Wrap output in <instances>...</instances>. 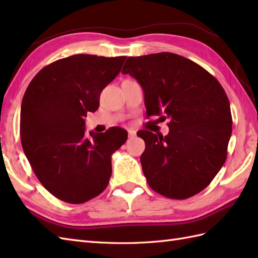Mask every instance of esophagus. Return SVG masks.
<instances>
[{
	"mask_svg": "<svg viewBox=\"0 0 258 258\" xmlns=\"http://www.w3.org/2000/svg\"><path fill=\"white\" fill-rule=\"evenodd\" d=\"M127 133H128V138H134V136L136 135V131L133 128H128Z\"/></svg>",
	"mask_w": 258,
	"mask_h": 258,
	"instance_id": "obj_1",
	"label": "esophagus"
}]
</instances>
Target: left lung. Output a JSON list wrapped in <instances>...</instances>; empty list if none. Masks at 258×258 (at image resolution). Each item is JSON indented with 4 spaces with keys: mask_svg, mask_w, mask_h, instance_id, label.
Segmentation results:
<instances>
[{
    "mask_svg": "<svg viewBox=\"0 0 258 258\" xmlns=\"http://www.w3.org/2000/svg\"><path fill=\"white\" fill-rule=\"evenodd\" d=\"M122 73L141 84L147 116L168 119L166 136L138 133L145 142L141 164L147 183L168 199L199 194L225 163L232 135L231 106L220 82L199 64L168 52L131 56Z\"/></svg>",
    "mask_w": 258,
    "mask_h": 258,
    "instance_id": "8db88e82",
    "label": "left lung"
}]
</instances>
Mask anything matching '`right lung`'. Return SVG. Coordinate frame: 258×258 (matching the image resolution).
<instances>
[{
    "label": "right lung",
    "instance_id": "add662e5",
    "mask_svg": "<svg viewBox=\"0 0 258 258\" xmlns=\"http://www.w3.org/2000/svg\"><path fill=\"white\" fill-rule=\"evenodd\" d=\"M125 59L76 54L43 68L27 86L21 106L22 147L38 180L58 200L82 204L106 188L112 154L127 132L112 127L86 135L84 117L100 106L101 92Z\"/></svg>",
    "mask_w": 258,
    "mask_h": 258
}]
</instances>
